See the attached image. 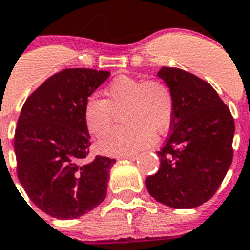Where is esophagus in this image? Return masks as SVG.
Returning <instances> with one entry per match:
<instances>
[{
	"label": "esophagus",
	"mask_w": 250,
	"mask_h": 250,
	"mask_svg": "<svg viewBox=\"0 0 250 250\" xmlns=\"http://www.w3.org/2000/svg\"><path fill=\"white\" fill-rule=\"evenodd\" d=\"M138 157L137 154H127L123 155V156H119V159H128V160H136Z\"/></svg>",
	"instance_id": "1"
}]
</instances>
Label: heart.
<instances>
[{"mask_svg":"<svg viewBox=\"0 0 250 250\" xmlns=\"http://www.w3.org/2000/svg\"><path fill=\"white\" fill-rule=\"evenodd\" d=\"M104 94L105 99L91 96L86 100L83 121L87 131L102 137L112 127L115 113L121 112L122 122L127 125L113 129L99 142L103 154L136 152L152 144L154 135H164L170 128L174 96L163 81L122 75L109 83Z\"/></svg>","mask_w":250,"mask_h":250,"instance_id":"obj_1","label":"heart"}]
</instances>
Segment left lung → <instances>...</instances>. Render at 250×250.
Returning <instances> with one entry per match:
<instances>
[{
  "instance_id": "1",
  "label": "left lung",
  "mask_w": 250,
  "mask_h": 250,
  "mask_svg": "<svg viewBox=\"0 0 250 250\" xmlns=\"http://www.w3.org/2000/svg\"><path fill=\"white\" fill-rule=\"evenodd\" d=\"M174 96L170 133L157 156L160 167L145 183L151 197L173 208H194L219 189L232 161L235 123L207 81L175 67H161Z\"/></svg>"
}]
</instances>
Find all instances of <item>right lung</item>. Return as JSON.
Returning a JSON list of instances; mask_svg holds the SVG:
<instances>
[{"label":"right lung","instance_id":"right-lung-1","mask_svg":"<svg viewBox=\"0 0 250 250\" xmlns=\"http://www.w3.org/2000/svg\"><path fill=\"white\" fill-rule=\"evenodd\" d=\"M109 75L66 68L24 103L14 138L18 178L31 202L52 217L77 219L105 200L115 159L83 161L91 145L83 108Z\"/></svg>","mask_w":250,"mask_h":250}]
</instances>
